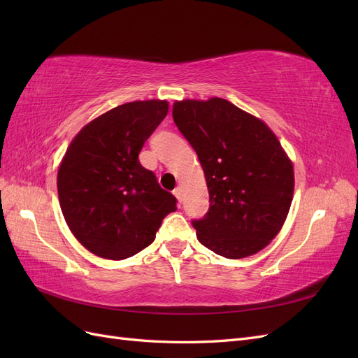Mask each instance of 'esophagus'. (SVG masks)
Returning <instances> with one entry per match:
<instances>
[{"label": "esophagus", "instance_id": "34e87169", "mask_svg": "<svg viewBox=\"0 0 358 358\" xmlns=\"http://www.w3.org/2000/svg\"><path fill=\"white\" fill-rule=\"evenodd\" d=\"M173 194H175V197H176L179 201H182V188H180V187H176L175 191H173Z\"/></svg>", "mask_w": 358, "mask_h": 358}]
</instances>
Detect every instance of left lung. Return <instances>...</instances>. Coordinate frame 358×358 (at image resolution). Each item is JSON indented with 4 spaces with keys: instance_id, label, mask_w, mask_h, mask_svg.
Instances as JSON below:
<instances>
[{
    "instance_id": "8db88e82",
    "label": "left lung",
    "mask_w": 358,
    "mask_h": 358,
    "mask_svg": "<svg viewBox=\"0 0 358 358\" xmlns=\"http://www.w3.org/2000/svg\"><path fill=\"white\" fill-rule=\"evenodd\" d=\"M173 119L209 189L208 213L192 221L199 242L231 259L262 251L282 229L294 192L292 162L275 133L218 96L176 101Z\"/></svg>"
}]
</instances>
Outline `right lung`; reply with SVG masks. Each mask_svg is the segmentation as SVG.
Instances as JSON below:
<instances>
[{"instance_id": "obj_1", "label": "right lung", "mask_w": 358, "mask_h": 358, "mask_svg": "<svg viewBox=\"0 0 358 358\" xmlns=\"http://www.w3.org/2000/svg\"><path fill=\"white\" fill-rule=\"evenodd\" d=\"M166 100L133 101L95 117L73 138L58 170V197L69 229L107 259L133 257L154 242L176 197L138 161L167 116Z\"/></svg>"}]
</instances>
